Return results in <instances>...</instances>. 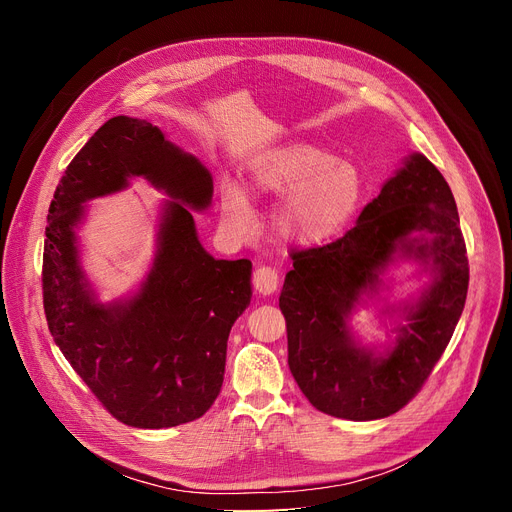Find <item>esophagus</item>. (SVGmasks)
Here are the masks:
<instances>
[{"instance_id": "esophagus-1", "label": "esophagus", "mask_w": 512, "mask_h": 512, "mask_svg": "<svg viewBox=\"0 0 512 512\" xmlns=\"http://www.w3.org/2000/svg\"><path fill=\"white\" fill-rule=\"evenodd\" d=\"M253 284H255V290L259 294H263V297H270V294H274L278 290V284H280V276L278 272L274 270V267H257L255 274H253Z\"/></svg>"}]
</instances>
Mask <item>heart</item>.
Masks as SVG:
<instances>
[{"instance_id": "obj_1", "label": "heart", "mask_w": 512, "mask_h": 512, "mask_svg": "<svg viewBox=\"0 0 512 512\" xmlns=\"http://www.w3.org/2000/svg\"><path fill=\"white\" fill-rule=\"evenodd\" d=\"M251 188L257 195L284 199L276 230L299 247H321L351 224L365 182L361 172L311 143H286L261 151L251 161ZM224 228L245 238L255 230V213L245 191L224 182L220 193Z\"/></svg>"}]
</instances>
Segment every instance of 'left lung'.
<instances>
[{"label": "left lung", "mask_w": 512, "mask_h": 512, "mask_svg": "<svg viewBox=\"0 0 512 512\" xmlns=\"http://www.w3.org/2000/svg\"><path fill=\"white\" fill-rule=\"evenodd\" d=\"M398 262H417L430 280L415 298L383 308L395 321L386 345H361L350 317L367 300H379ZM467 286V249L450 186L423 153H411L342 238L292 253L280 309L294 380L326 415L390 417L442 357Z\"/></svg>", "instance_id": "left-lung-1"}]
</instances>
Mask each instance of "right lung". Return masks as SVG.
<instances>
[{"mask_svg": "<svg viewBox=\"0 0 512 512\" xmlns=\"http://www.w3.org/2000/svg\"><path fill=\"white\" fill-rule=\"evenodd\" d=\"M145 177L160 208L156 255L140 288L103 304L79 259L77 230L93 198ZM213 197L211 172L147 120H107L66 168L49 205L43 307L53 342L118 421L161 429L199 419L218 398L234 321L251 303L249 259H215L193 211Z\"/></svg>", "mask_w": 512, "mask_h": 512, "instance_id": "1", "label": "right lung"}]
</instances>
